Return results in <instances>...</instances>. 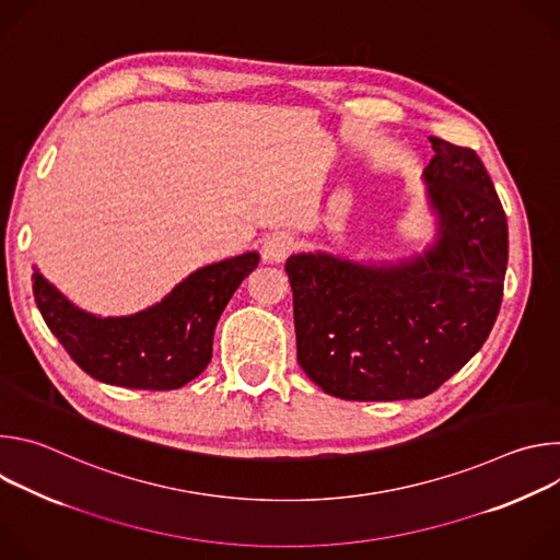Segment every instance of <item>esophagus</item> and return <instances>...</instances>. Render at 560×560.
<instances>
[{
    "mask_svg": "<svg viewBox=\"0 0 560 560\" xmlns=\"http://www.w3.org/2000/svg\"><path fill=\"white\" fill-rule=\"evenodd\" d=\"M294 248V238L288 232H275L264 242V259L270 264H281Z\"/></svg>",
    "mask_w": 560,
    "mask_h": 560,
    "instance_id": "34e87169",
    "label": "esophagus"
}]
</instances>
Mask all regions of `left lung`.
<instances>
[{
	"label": "left lung",
	"mask_w": 560,
	"mask_h": 560,
	"mask_svg": "<svg viewBox=\"0 0 560 560\" xmlns=\"http://www.w3.org/2000/svg\"><path fill=\"white\" fill-rule=\"evenodd\" d=\"M423 171L434 238L392 261L299 253L285 261L296 359L348 401L423 398L490 337L503 301L508 219L471 148L430 137Z\"/></svg>",
	"instance_id": "8db88e82"
}]
</instances>
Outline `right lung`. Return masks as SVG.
<instances>
[{
  "mask_svg": "<svg viewBox=\"0 0 560 560\" xmlns=\"http://www.w3.org/2000/svg\"><path fill=\"white\" fill-rule=\"evenodd\" d=\"M257 266V250L208 264L162 301L124 316L77 307L37 268L33 294L50 332L93 378L132 389H177L208 368L219 316Z\"/></svg>",
  "mask_w": 560,
  "mask_h": 560,
  "instance_id": "1",
  "label": "right lung"
}]
</instances>
